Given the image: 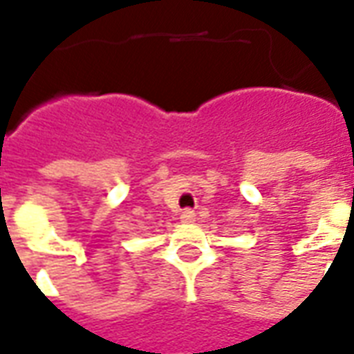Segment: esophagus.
Returning a JSON list of instances; mask_svg holds the SVG:
<instances>
[{
  "label": "esophagus",
  "instance_id": "esophagus-1",
  "mask_svg": "<svg viewBox=\"0 0 354 354\" xmlns=\"http://www.w3.org/2000/svg\"><path fill=\"white\" fill-rule=\"evenodd\" d=\"M180 220L184 223H193L195 222V212H193L192 208H185L184 212H182V216H180Z\"/></svg>",
  "mask_w": 354,
  "mask_h": 354
}]
</instances>
